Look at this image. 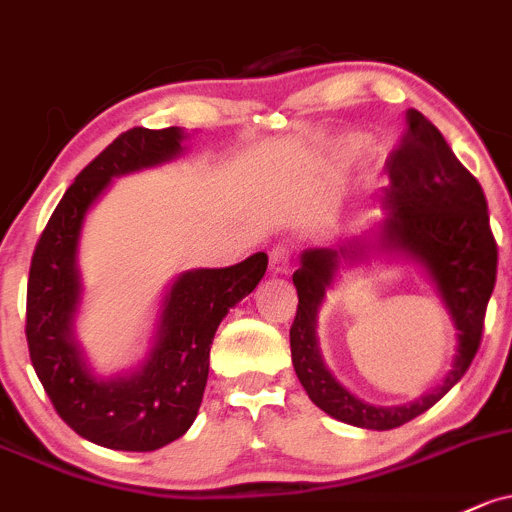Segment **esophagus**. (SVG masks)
<instances>
[{
  "mask_svg": "<svg viewBox=\"0 0 512 512\" xmlns=\"http://www.w3.org/2000/svg\"><path fill=\"white\" fill-rule=\"evenodd\" d=\"M268 263H271L273 273H280V276H283V273H290V268H293V254H290L288 246H273Z\"/></svg>",
  "mask_w": 512,
  "mask_h": 512,
  "instance_id": "obj_1",
  "label": "esophagus"
}]
</instances>
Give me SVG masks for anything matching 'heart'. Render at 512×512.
I'll return each mask as SVG.
<instances>
[{
  "label": "heart",
  "instance_id": "obj_1",
  "mask_svg": "<svg viewBox=\"0 0 512 512\" xmlns=\"http://www.w3.org/2000/svg\"><path fill=\"white\" fill-rule=\"evenodd\" d=\"M361 146L359 139H349L346 144L342 146V156H351V153H356V148Z\"/></svg>",
  "mask_w": 512,
  "mask_h": 512
}]
</instances>
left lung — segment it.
<instances>
[{"mask_svg":"<svg viewBox=\"0 0 512 512\" xmlns=\"http://www.w3.org/2000/svg\"><path fill=\"white\" fill-rule=\"evenodd\" d=\"M403 141L388 156V185L381 205L386 219L371 234L337 249H307L293 273L298 312L290 327V354L302 388L317 408L366 430H393L430 410L469 371L483 334V317L496 285L498 244L488 222L481 185L454 156L444 136L417 109L405 112ZM408 255L426 266L457 329L453 371L440 386L410 406L383 409L351 396L323 366L316 342V315L343 263L368 253Z\"/></svg>","mask_w":512,"mask_h":512,"instance_id":"obj_1","label":"left lung"}]
</instances>
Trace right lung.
<instances>
[{"label": "right lung", "instance_id": "add662e5", "mask_svg": "<svg viewBox=\"0 0 512 512\" xmlns=\"http://www.w3.org/2000/svg\"><path fill=\"white\" fill-rule=\"evenodd\" d=\"M180 126L124 131L65 190L48 219L26 290V342L34 371L53 408L80 437L107 449L153 452L190 430L210 373L219 322L261 283L263 251L229 268L180 273L163 298L156 337L136 371L97 378L75 342L82 298L78 246L90 207L114 178L161 166L183 153Z\"/></svg>", "mask_w": 512, "mask_h": 512}]
</instances>
